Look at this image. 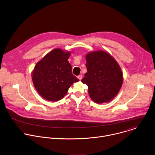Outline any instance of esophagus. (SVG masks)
Here are the masks:
<instances>
[{
    "label": "esophagus",
    "instance_id": "34e87169",
    "mask_svg": "<svg viewBox=\"0 0 155 155\" xmlns=\"http://www.w3.org/2000/svg\"><path fill=\"white\" fill-rule=\"evenodd\" d=\"M82 78H83V77H82V75H78V78L80 80H81Z\"/></svg>",
    "mask_w": 155,
    "mask_h": 155
}]
</instances>
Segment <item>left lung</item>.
Segmentation results:
<instances>
[{
	"label": "left lung",
	"mask_w": 155,
	"mask_h": 155,
	"mask_svg": "<svg viewBox=\"0 0 155 155\" xmlns=\"http://www.w3.org/2000/svg\"><path fill=\"white\" fill-rule=\"evenodd\" d=\"M86 60L87 71L81 82L87 85L90 97L97 104L110 102L118 94L123 82L119 64L103 51L88 52Z\"/></svg>",
	"instance_id": "obj_1"
}]
</instances>
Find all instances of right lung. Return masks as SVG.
Masks as SVG:
<instances>
[{"label":"right lung","mask_w":155,"mask_h":155,"mask_svg":"<svg viewBox=\"0 0 155 155\" xmlns=\"http://www.w3.org/2000/svg\"><path fill=\"white\" fill-rule=\"evenodd\" d=\"M71 53L55 48L37 63L32 72L33 84L44 99L57 101L67 94L68 89L79 80L72 74L68 61Z\"/></svg>","instance_id":"right-lung-1"}]
</instances>
